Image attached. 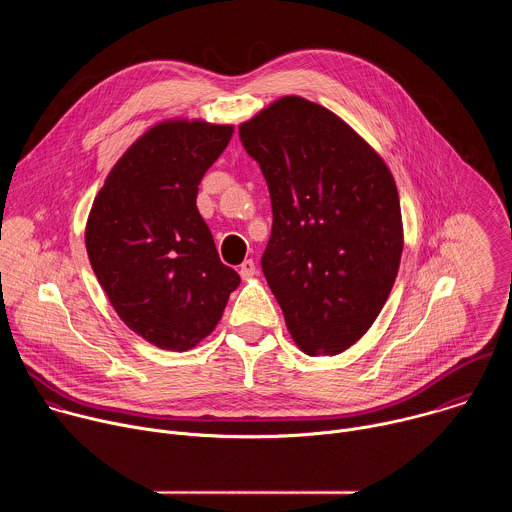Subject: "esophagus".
<instances>
[{"mask_svg": "<svg viewBox=\"0 0 512 512\" xmlns=\"http://www.w3.org/2000/svg\"><path fill=\"white\" fill-rule=\"evenodd\" d=\"M239 273H241V277H243V279L253 277V275L257 273V267H255L253 259H245V261L241 263V267H239Z\"/></svg>", "mask_w": 512, "mask_h": 512, "instance_id": "esophagus-1", "label": "esophagus"}]
</instances>
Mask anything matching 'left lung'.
<instances>
[{
    "label": "left lung",
    "instance_id": "obj_1",
    "mask_svg": "<svg viewBox=\"0 0 512 512\" xmlns=\"http://www.w3.org/2000/svg\"><path fill=\"white\" fill-rule=\"evenodd\" d=\"M273 210L261 257L287 330L310 356L367 332L395 283L403 223L383 158L322 105L281 97L239 127Z\"/></svg>",
    "mask_w": 512,
    "mask_h": 512
}]
</instances>
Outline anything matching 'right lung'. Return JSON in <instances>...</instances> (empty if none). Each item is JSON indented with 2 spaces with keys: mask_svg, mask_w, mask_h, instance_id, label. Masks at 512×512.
<instances>
[{
  "mask_svg": "<svg viewBox=\"0 0 512 512\" xmlns=\"http://www.w3.org/2000/svg\"><path fill=\"white\" fill-rule=\"evenodd\" d=\"M231 137L233 125L158 123L121 156L93 202L91 267L127 328L158 348H194L241 283L196 208L198 184Z\"/></svg>",
  "mask_w": 512,
  "mask_h": 512,
  "instance_id": "right-lung-1",
  "label": "right lung"
}]
</instances>
